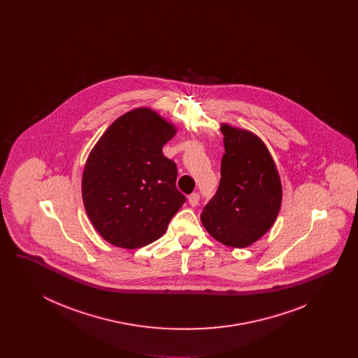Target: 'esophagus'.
<instances>
[{"label":"esophagus","mask_w":358,"mask_h":358,"mask_svg":"<svg viewBox=\"0 0 358 358\" xmlns=\"http://www.w3.org/2000/svg\"><path fill=\"white\" fill-rule=\"evenodd\" d=\"M187 201H189V204L192 205V206L199 205L200 194H199V193H192V194H189V196H187Z\"/></svg>","instance_id":"1"}]
</instances>
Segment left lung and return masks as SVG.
Segmentation results:
<instances>
[{"label": "left lung", "mask_w": 358, "mask_h": 358, "mask_svg": "<svg viewBox=\"0 0 358 358\" xmlns=\"http://www.w3.org/2000/svg\"><path fill=\"white\" fill-rule=\"evenodd\" d=\"M222 178L201 222L210 236L234 248L262 238L276 220L282 184L264 142L251 131L222 124Z\"/></svg>", "instance_id": "obj_1"}]
</instances>
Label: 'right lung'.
I'll use <instances>...</instances> for the list:
<instances>
[{"mask_svg": "<svg viewBox=\"0 0 358 358\" xmlns=\"http://www.w3.org/2000/svg\"><path fill=\"white\" fill-rule=\"evenodd\" d=\"M176 127L141 107L123 114L87 158L82 196L104 240L134 250L161 238L187 197L176 187L177 166L162 153Z\"/></svg>", "mask_w": 358, "mask_h": 358, "instance_id": "obj_1", "label": "right lung"}]
</instances>
